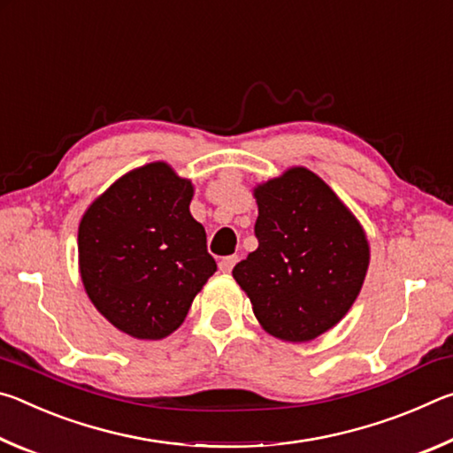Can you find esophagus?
<instances>
[{"label":"esophagus","instance_id":"34e87169","mask_svg":"<svg viewBox=\"0 0 453 453\" xmlns=\"http://www.w3.org/2000/svg\"><path fill=\"white\" fill-rule=\"evenodd\" d=\"M237 262V256H227V257H221L219 259V272L229 273L234 270V265Z\"/></svg>","mask_w":453,"mask_h":453}]
</instances>
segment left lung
<instances>
[{
	"label": "left lung",
	"mask_w": 453,
	"mask_h": 453,
	"mask_svg": "<svg viewBox=\"0 0 453 453\" xmlns=\"http://www.w3.org/2000/svg\"><path fill=\"white\" fill-rule=\"evenodd\" d=\"M257 250L234 267L267 334L310 342L346 316L362 289L370 248L362 226L305 167L256 188Z\"/></svg>",
	"instance_id": "obj_1"
}]
</instances>
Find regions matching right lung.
Listing matches in <instances>:
<instances>
[{
	"label": "right lung",
	"instance_id": "right-lung-1",
	"mask_svg": "<svg viewBox=\"0 0 453 453\" xmlns=\"http://www.w3.org/2000/svg\"><path fill=\"white\" fill-rule=\"evenodd\" d=\"M191 181L148 164L99 196L78 234L80 270L105 319L137 340L181 326L213 272L203 226L191 218Z\"/></svg>",
	"mask_w": 453,
	"mask_h": 453
}]
</instances>
